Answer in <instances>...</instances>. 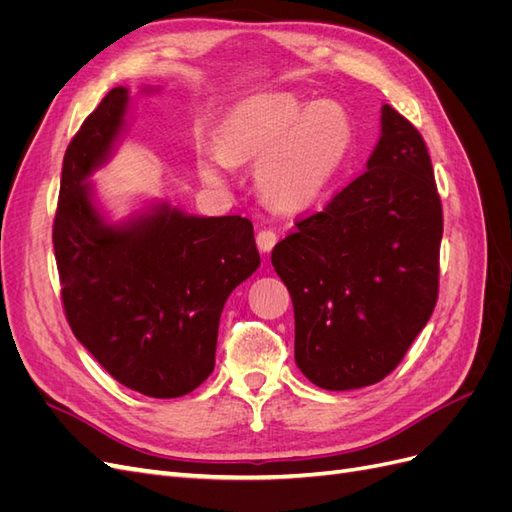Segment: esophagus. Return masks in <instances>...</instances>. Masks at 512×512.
Returning <instances> with one entry per match:
<instances>
[{
  "label": "esophagus",
  "instance_id": "1",
  "mask_svg": "<svg viewBox=\"0 0 512 512\" xmlns=\"http://www.w3.org/2000/svg\"><path fill=\"white\" fill-rule=\"evenodd\" d=\"M256 243H258V250L260 252L269 254L273 247H275V243H277V235H275L271 228H265V230H260L258 235H256Z\"/></svg>",
  "mask_w": 512,
  "mask_h": 512
}]
</instances>
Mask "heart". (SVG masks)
I'll return each mask as SVG.
<instances>
[{
    "instance_id": "b5f03b06",
    "label": "heart",
    "mask_w": 512,
    "mask_h": 512,
    "mask_svg": "<svg viewBox=\"0 0 512 512\" xmlns=\"http://www.w3.org/2000/svg\"><path fill=\"white\" fill-rule=\"evenodd\" d=\"M354 128L344 106L307 104L286 91L239 102L220 126V149L200 158V175L220 185L232 164H256V188L269 205L303 211L327 192L346 164Z\"/></svg>"
}]
</instances>
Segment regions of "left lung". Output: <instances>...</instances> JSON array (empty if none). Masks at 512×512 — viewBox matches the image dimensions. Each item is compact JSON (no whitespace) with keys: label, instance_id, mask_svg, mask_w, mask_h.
Returning a JSON list of instances; mask_svg holds the SVG:
<instances>
[{"label":"left lung","instance_id":"1","mask_svg":"<svg viewBox=\"0 0 512 512\" xmlns=\"http://www.w3.org/2000/svg\"><path fill=\"white\" fill-rule=\"evenodd\" d=\"M294 226L271 254L294 307V361L327 391L380 382L438 301L444 220L421 132L384 104L365 173Z\"/></svg>","mask_w":512,"mask_h":512}]
</instances>
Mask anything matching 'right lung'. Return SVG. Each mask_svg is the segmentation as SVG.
<instances>
[{
    "mask_svg": "<svg viewBox=\"0 0 512 512\" xmlns=\"http://www.w3.org/2000/svg\"><path fill=\"white\" fill-rule=\"evenodd\" d=\"M128 102L126 87L108 91L70 141L53 247L76 339L123 386L170 399L209 378L224 303L260 254L241 215L196 218L162 203L123 224L102 218L85 179L106 162Z\"/></svg>",
    "mask_w": 512,
    "mask_h": 512,
    "instance_id": "right-lung-1",
    "label": "right lung"
}]
</instances>
